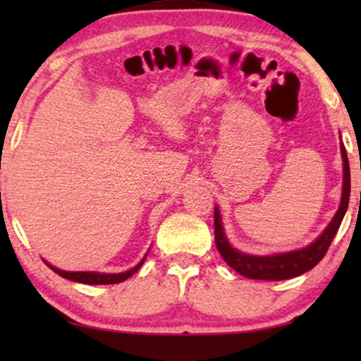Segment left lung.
Instances as JSON below:
<instances>
[{"label":"left lung","mask_w":361,"mask_h":361,"mask_svg":"<svg viewBox=\"0 0 361 361\" xmlns=\"http://www.w3.org/2000/svg\"><path fill=\"white\" fill-rule=\"evenodd\" d=\"M340 149H342V157H343L342 202H340L337 214H335L334 220L330 221V225L325 228L324 233L320 235L312 245L307 246V248L290 251V253L274 255V256H251V255L240 253V251L231 248L228 241H226L224 228H221L220 212L215 207V214H214L215 245H216V250H219V253L221 255V258L226 261V264H228L230 268H233L236 273H240L241 276H245V278H250V279L283 281V279L295 278V276L299 274H304L305 271L312 269L314 266L324 258L330 243H332L334 236L337 235L340 224H342L345 216V212L348 209V200H350L348 157L343 145L340 146Z\"/></svg>","instance_id":"1"}]
</instances>
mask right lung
Here are the masks:
<instances>
[{"mask_svg": "<svg viewBox=\"0 0 361 361\" xmlns=\"http://www.w3.org/2000/svg\"><path fill=\"white\" fill-rule=\"evenodd\" d=\"M145 263V258L135 268L126 271V273H120V274H100V273H71V271H62V269H57L54 268V266L47 264L49 268H51L54 273H57L59 276H62V278L66 279H71V281H75V283H83V284H118L121 283V281H126L130 276H133L136 273L137 269H140V266Z\"/></svg>", "mask_w": 361, "mask_h": 361, "instance_id": "obj_1", "label": "right lung"}]
</instances>
